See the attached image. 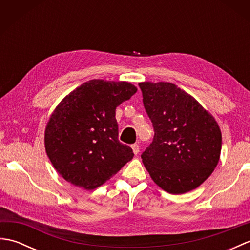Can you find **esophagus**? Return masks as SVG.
<instances>
[{
	"label": "esophagus",
	"mask_w": 250,
	"mask_h": 250,
	"mask_svg": "<svg viewBox=\"0 0 250 250\" xmlns=\"http://www.w3.org/2000/svg\"><path fill=\"white\" fill-rule=\"evenodd\" d=\"M131 147H132V150L134 152V155H137V153L140 152V146L137 144H133Z\"/></svg>",
	"instance_id": "esophagus-1"
}]
</instances>
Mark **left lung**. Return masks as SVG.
<instances>
[{"mask_svg":"<svg viewBox=\"0 0 250 250\" xmlns=\"http://www.w3.org/2000/svg\"><path fill=\"white\" fill-rule=\"evenodd\" d=\"M155 135L142 153L159 187L172 194L198 188L218 164L221 131L198 101L171 83H140Z\"/></svg>","mask_w":250,"mask_h":250,"instance_id":"left-lung-1","label":"left lung"}]
</instances>
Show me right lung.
Wrapping results in <instances>:
<instances>
[{
  "label": "right lung",
  "mask_w": 250,
  "mask_h": 250,
  "mask_svg": "<svg viewBox=\"0 0 250 250\" xmlns=\"http://www.w3.org/2000/svg\"><path fill=\"white\" fill-rule=\"evenodd\" d=\"M137 91L126 82L92 79L67 94L51 114L45 148L66 182L91 190L132 160V148L118 140L116 107Z\"/></svg>",
  "instance_id": "right-lung-1"
}]
</instances>
